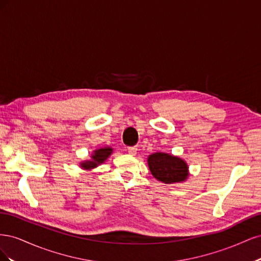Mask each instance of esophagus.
<instances>
[{
    "mask_svg": "<svg viewBox=\"0 0 261 261\" xmlns=\"http://www.w3.org/2000/svg\"><path fill=\"white\" fill-rule=\"evenodd\" d=\"M128 153L132 154V155H135L136 154V151H137V148L136 147H128Z\"/></svg>",
    "mask_w": 261,
    "mask_h": 261,
    "instance_id": "1",
    "label": "esophagus"
}]
</instances>
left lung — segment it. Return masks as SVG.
Masks as SVG:
<instances>
[{
    "label": "left lung",
    "mask_w": 261,
    "mask_h": 261,
    "mask_svg": "<svg viewBox=\"0 0 261 261\" xmlns=\"http://www.w3.org/2000/svg\"><path fill=\"white\" fill-rule=\"evenodd\" d=\"M148 165L151 174L167 184L183 181L188 176V168L185 161L168 153L156 152L150 154Z\"/></svg>",
    "instance_id": "1"
}]
</instances>
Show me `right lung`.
I'll list each match as a JSON object with an SVG mask.
<instances>
[{
	"mask_svg": "<svg viewBox=\"0 0 261 261\" xmlns=\"http://www.w3.org/2000/svg\"><path fill=\"white\" fill-rule=\"evenodd\" d=\"M112 149L111 148H101L94 151L92 155V160L91 161H86L82 163V167L84 169H91V168H96L98 164L102 163L105 160L108 159V156L111 154Z\"/></svg>",
	"mask_w": 261,
	"mask_h": 261,
	"instance_id": "right-lung-1",
	"label": "right lung"
}]
</instances>
